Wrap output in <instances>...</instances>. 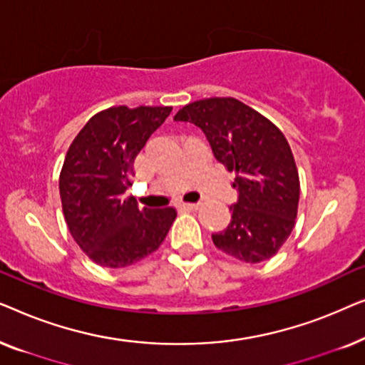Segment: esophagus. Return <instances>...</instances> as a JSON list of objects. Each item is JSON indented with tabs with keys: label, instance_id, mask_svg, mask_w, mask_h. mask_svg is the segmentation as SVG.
Returning <instances> with one entry per match:
<instances>
[{
	"label": "esophagus",
	"instance_id": "1",
	"mask_svg": "<svg viewBox=\"0 0 365 365\" xmlns=\"http://www.w3.org/2000/svg\"><path fill=\"white\" fill-rule=\"evenodd\" d=\"M199 206H201L199 202H182L181 209H186V211H196V209H199Z\"/></svg>",
	"mask_w": 365,
	"mask_h": 365
}]
</instances>
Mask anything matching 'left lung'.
Here are the masks:
<instances>
[{
  "label": "left lung",
  "instance_id": "obj_1",
  "mask_svg": "<svg viewBox=\"0 0 365 365\" xmlns=\"http://www.w3.org/2000/svg\"><path fill=\"white\" fill-rule=\"evenodd\" d=\"M174 121L196 124L214 158L236 173L237 201L232 221L212 242L244 262L272 257L294 229L299 174L287 139L279 128L234 98H209L179 109Z\"/></svg>",
  "mask_w": 365,
  "mask_h": 365
}]
</instances>
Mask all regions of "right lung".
Segmentation results:
<instances>
[{
    "mask_svg": "<svg viewBox=\"0 0 365 365\" xmlns=\"http://www.w3.org/2000/svg\"><path fill=\"white\" fill-rule=\"evenodd\" d=\"M169 106H118L94 114L74 138L59 174L64 219L78 246L103 267H126L161 246L176 209L139 207L124 192L133 164Z\"/></svg>",
    "mask_w": 365,
    "mask_h": 365,
    "instance_id": "right-lung-1",
    "label": "right lung"
}]
</instances>
